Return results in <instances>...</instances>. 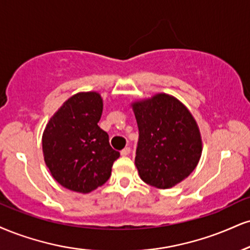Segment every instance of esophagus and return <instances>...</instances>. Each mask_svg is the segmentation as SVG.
Returning a JSON list of instances; mask_svg holds the SVG:
<instances>
[{"instance_id": "esophagus-1", "label": "esophagus", "mask_w": 250, "mask_h": 250, "mask_svg": "<svg viewBox=\"0 0 250 250\" xmlns=\"http://www.w3.org/2000/svg\"><path fill=\"white\" fill-rule=\"evenodd\" d=\"M129 154H130V148H129V146H125V148L121 151L122 156H128Z\"/></svg>"}]
</instances>
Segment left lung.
<instances>
[{"instance_id":"obj_1","label":"left lung","mask_w":250,"mask_h":250,"mask_svg":"<svg viewBox=\"0 0 250 250\" xmlns=\"http://www.w3.org/2000/svg\"><path fill=\"white\" fill-rule=\"evenodd\" d=\"M130 106L140 131L135 165L141 179L165 190L188 178L203 151L199 127L188 107L165 93Z\"/></svg>"}]
</instances>
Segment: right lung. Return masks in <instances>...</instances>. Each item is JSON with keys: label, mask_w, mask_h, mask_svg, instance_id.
Returning a JSON list of instances; mask_svg holds the SVG:
<instances>
[{"label": "right lung", "mask_w": 250, "mask_h": 250, "mask_svg": "<svg viewBox=\"0 0 250 250\" xmlns=\"http://www.w3.org/2000/svg\"><path fill=\"white\" fill-rule=\"evenodd\" d=\"M104 101L98 92L68 98L47 122L42 137L51 176L68 190L88 193L104 185L120 152L98 125Z\"/></svg>", "instance_id": "1"}]
</instances>
